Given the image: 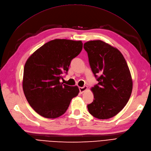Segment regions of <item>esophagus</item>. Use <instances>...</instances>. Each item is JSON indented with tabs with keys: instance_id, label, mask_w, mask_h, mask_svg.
Listing matches in <instances>:
<instances>
[{
	"instance_id": "1",
	"label": "esophagus",
	"mask_w": 151,
	"mask_h": 151,
	"mask_svg": "<svg viewBox=\"0 0 151 151\" xmlns=\"http://www.w3.org/2000/svg\"><path fill=\"white\" fill-rule=\"evenodd\" d=\"M87 89H88V87L87 86H84V87H80L79 88V91H80V93H81V94H83V93H84L85 91L87 90Z\"/></svg>"
}]
</instances>
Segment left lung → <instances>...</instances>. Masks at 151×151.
I'll list each match as a JSON object with an SVG mask.
<instances>
[{
    "mask_svg": "<svg viewBox=\"0 0 151 151\" xmlns=\"http://www.w3.org/2000/svg\"><path fill=\"white\" fill-rule=\"evenodd\" d=\"M89 64L98 83L91 88L94 100L88 105L89 113L98 119L113 117L125 107L133 83L125 58L117 48L101 40L84 44Z\"/></svg>",
    "mask_w": 151,
    "mask_h": 151,
    "instance_id": "8db88e82",
    "label": "left lung"
}]
</instances>
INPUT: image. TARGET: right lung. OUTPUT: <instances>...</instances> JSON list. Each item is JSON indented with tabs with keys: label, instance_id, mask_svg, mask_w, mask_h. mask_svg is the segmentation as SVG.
<instances>
[{
	"label": "right lung",
	"instance_id": "obj_1",
	"mask_svg": "<svg viewBox=\"0 0 151 151\" xmlns=\"http://www.w3.org/2000/svg\"><path fill=\"white\" fill-rule=\"evenodd\" d=\"M83 49L81 41L55 39L44 44L27 60L22 89L27 101L40 115L58 118L64 114L79 88L60 83L71 60Z\"/></svg>",
	"mask_w": 151,
	"mask_h": 151
}]
</instances>
